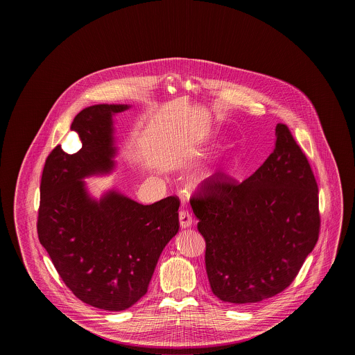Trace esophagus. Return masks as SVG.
<instances>
[{"label":"esophagus","mask_w":355,"mask_h":355,"mask_svg":"<svg viewBox=\"0 0 355 355\" xmlns=\"http://www.w3.org/2000/svg\"><path fill=\"white\" fill-rule=\"evenodd\" d=\"M178 217H180V225H181L182 229H186V227H190V226H191L193 217H191V214H190L187 210H181L180 214H178Z\"/></svg>","instance_id":"esophagus-1"}]
</instances>
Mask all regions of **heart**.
Here are the masks:
<instances>
[{"label": "heart", "mask_w": 355, "mask_h": 355, "mask_svg": "<svg viewBox=\"0 0 355 355\" xmlns=\"http://www.w3.org/2000/svg\"><path fill=\"white\" fill-rule=\"evenodd\" d=\"M236 161H238V159H236V155H234V153L230 154V155L223 161V164L216 169V171H213L211 174L203 175V177H198V178L196 180V184H197V185H201L203 182L217 181V180H223V178L229 177V175L236 170Z\"/></svg>", "instance_id": "b5f03b06"}]
</instances>
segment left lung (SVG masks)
<instances>
[{
  "instance_id": "obj_1",
  "label": "left lung",
  "mask_w": 355,
  "mask_h": 355,
  "mask_svg": "<svg viewBox=\"0 0 355 355\" xmlns=\"http://www.w3.org/2000/svg\"><path fill=\"white\" fill-rule=\"evenodd\" d=\"M275 137L268 159L242 184L205 182L190 200L211 291L227 304H257L284 291L318 241L314 174L286 125H277Z\"/></svg>"
}]
</instances>
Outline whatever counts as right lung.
<instances>
[{"instance_id": "right-lung-1", "label": "right lung", "mask_w": 355, "mask_h": 355, "mask_svg": "<svg viewBox=\"0 0 355 355\" xmlns=\"http://www.w3.org/2000/svg\"><path fill=\"white\" fill-rule=\"evenodd\" d=\"M129 105H93L73 121L83 148L55 146L41 178L37 233L65 285L85 304L126 310L148 291L158 258L178 233L177 197L141 205L112 189L100 200L85 178L112 173L117 146L113 116Z\"/></svg>"}]
</instances>
